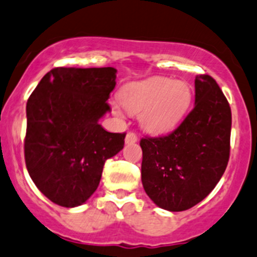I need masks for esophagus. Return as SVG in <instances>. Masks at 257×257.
Returning a JSON list of instances; mask_svg holds the SVG:
<instances>
[{"label": "esophagus", "instance_id": "esophagus-1", "mask_svg": "<svg viewBox=\"0 0 257 257\" xmlns=\"http://www.w3.org/2000/svg\"><path fill=\"white\" fill-rule=\"evenodd\" d=\"M137 141H138V137H137L136 133H133V132H129V133H126V136H125V143L126 144H134Z\"/></svg>", "mask_w": 257, "mask_h": 257}]
</instances>
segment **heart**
I'll return each mask as SVG.
<instances>
[{
	"label": "heart",
	"instance_id": "heart-1",
	"mask_svg": "<svg viewBox=\"0 0 257 257\" xmlns=\"http://www.w3.org/2000/svg\"><path fill=\"white\" fill-rule=\"evenodd\" d=\"M126 111L139 113L142 128L151 134H164L176 128L192 103V89L186 81L153 78L132 83L119 93ZM115 113L120 110L115 108Z\"/></svg>",
	"mask_w": 257,
	"mask_h": 257
}]
</instances>
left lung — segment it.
Here are the masks:
<instances>
[{
  "instance_id": "left-lung-1",
  "label": "left lung",
  "mask_w": 257,
  "mask_h": 257,
  "mask_svg": "<svg viewBox=\"0 0 257 257\" xmlns=\"http://www.w3.org/2000/svg\"><path fill=\"white\" fill-rule=\"evenodd\" d=\"M195 108L167 136L144 137L142 183L158 207L179 212L207 197L230 158L231 108L210 75L195 80Z\"/></svg>"
}]
</instances>
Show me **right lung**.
<instances>
[{"label":"right lung","mask_w":257,"mask_h":257,"mask_svg":"<svg viewBox=\"0 0 257 257\" xmlns=\"http://www.w3.org/2000/svg\"><path fill=\"white\" fill-rule=\"evenodd\" d=\"M114 68H55L30 95L25 162L51 202L83 205L96 191L106 159L124 147L125 133H110L99 119L110 111Z\"/></svg>","instance_id":"1"}]
</instances>
